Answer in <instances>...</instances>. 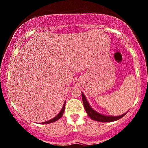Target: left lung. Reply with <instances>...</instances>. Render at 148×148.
Listing matches in <instances>:
<instances>
[{"mask_svg":"<svg viewBox=\"0 0 148 148\" xmlns=\"http://www.w3.org/2000/svg\"><path fill=\"white\" fill-rule=\"evenodd\" d=\"M82 100H83L84 108L86 110V112H87V115H88V116L91 117L92 119L95 120V121H101V122H112V121H117V120L121 119V117H123L125 115L127 114L125 113L124 114L121 115V116H104V115L99 114L93 109H92V108L89 106L88 102H87L86 97H85V95H84L83 92H82Z\"/></svg>","mask_w":148,"mask_h":148,"instance_id":"left-lung-1","label":"left lung"}]
</instances>
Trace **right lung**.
Segmentation results:
<instances>
[{"label": "right lung", "mask_w": 148, "mask_h": 148, "mask_svg": "<svg viewBox=\"0 0 148 148\" xmlns=\"http://www.w3.org/2000/svg\"><path fill=\"white\" fill-rule=\"evenodd\" d=\"M65 104H66V102H64V105H63V107H62V110H61V112H59V114L57 115V116H56L54 117V118H53L51 120H49V121H46V122H44L42 123L43 124H48V123H53V122H55L57 121V120L59 119L62 116V114H63L64 113V108H65Z\"/></svg>", "instance_id": "add662e5"}]
</instances>
